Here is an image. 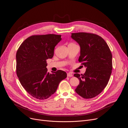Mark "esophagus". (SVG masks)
Instances as JSON below:
<instances>
[{"label": "esophagus", "mask_w": 128, "mask_h": 128, "mask_svg": "<svg viewBox=\"0 0 128 128\" xmlns=\"http://www.w3.org/2000/svg\"><path fill=\"white\" fill-rule=\"evenodd\" d=\"M73 75L72 73L70 72H69V73H67V76L68 77H72Z\"/></svg>", "instance_id": "esophagus-1"}]
</instances>
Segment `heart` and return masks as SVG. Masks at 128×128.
I'll list each match as a JSON object with an SVG mask.
<instances>
[{
	"instance_id": "1",
	"label": "heart",
	"mask_w": 128,
	"mask_h": 128,
	"mask_svg": "<svg viewBox=\"0 0 128 128\" xmlns=\"http://www.w3.org/2000/svg\"><path fill=\"white\" fill-rule=\"evenodd\" d=\"M70 44H74V43H70Z\"/></svg>"
}]
</instances>
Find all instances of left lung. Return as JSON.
I'll list each match as a JSON object with an SVG mask.
<instances>
[{
	"label": "left lung",
	"mask_w": 128,
	"mask_h": 128,
	"mask_svg": "<svg viewBox=\"0 0 128 128\" xmlns=\"http://www.w3.org/2000/svg\"><path fill=\"white\" fill-rule=\"evenodd\" d=\"M72 38L80 47L78 61L86 67L83 75H74L80 80L75 91L83 98H94L102 91L110 80L113 67L111 51L105 40L96 34L72 33Z\"/></svg>",
	"instance_id": "left-lung-1"
}]
</instances>
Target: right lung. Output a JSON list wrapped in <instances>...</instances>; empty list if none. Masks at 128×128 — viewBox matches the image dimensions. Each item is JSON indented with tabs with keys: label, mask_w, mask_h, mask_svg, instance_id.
Wrapping results in <instances>:
<instances>
[{
	"label": "right lung",
	"mask_w": 128,
	"mask_h": 128,
	"mask_svg": "<svg viewBox=\"0 0 128 128\" xmlns=\"http://www.w3.org/2000/svg\"><path fill=\"white\" fill-rule=\"evenodd\" d=\"M61 35L34 34L25 40L16 54V72L19 80L28 94L37 99H48L56 91L60 82L67 77L65 72L50 74L46 60L54 55Z\"/></svg>",
	"instance_id": "right-lung-1"
}]
</instances>
